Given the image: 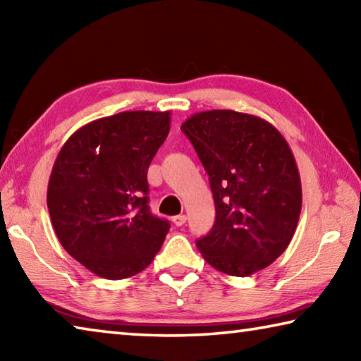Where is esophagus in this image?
I'll return each mask as SVG.
<instances>
[{
  "mask_svg": "<svg viewBox=\"0 0 361 361\" xmlns=\"http://www.w3.org/2000/svg\"><path fill=\"white\" fill-rule=\"evenodd\" d=\"M172 221L175 226H183L186 223V215H176L172 218Z\"/></svg>",
  "mask_w": 361,
  "mask_h": 361,
  "instance_id": "34e87169",
  "label": "esophagus"
}]
</instances>
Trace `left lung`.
<instances>
[{
  "label": "left lung",
  "mask_w": 361,
  "mask_h": 361,
  "mask_svg": "<svg viewBox=\"0 0 361 361\" xmlns=\"http://www.w3.org/2000/svg\"><path fill=\"white\" fill-rule=\"evenodd\" d=\"M181 130L210 176L216 218L199 239L204 259L228 276L247 277L272 264L295 235L302 189L295 156L271 122L212 109Z\"/></svg>",
  "instance_id": "obj_1"
}]
</instances>
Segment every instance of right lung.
Returning a JSON list of instances; mask_svg holds the SVG:
<instances>
[{"label":"right lung","instance_id":"right-lung-1","mask_svg":"<svg viewBox=\"0 0 361 361\" xmlns=\"http://www.w3.org/2000/svg\"><path fill=\"white\" fill-rule=\"evenodd\" d=\"M170 130V111H122L89 122L54 162L47 209L66 253L108 280L151 264L170 224L148 205V167Z\"/></svg>","mask_w":361,"mask_h":361}]
</instances>
